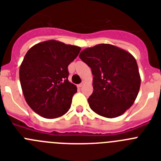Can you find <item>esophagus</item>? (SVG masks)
I'll return each mask as SVG.
<instances>
[{"instance_id": "1", "label": "esophagus", "mask_w": 161, "mask_h": 161, "mask_svg": "<svg viewBox=\"0 0 161 161\" xmlns=\"http://www.w3.org/2000/svg\"><path fill=\"white\" fill-rule=\"evenodd\" d=\"M85 85V82H84V81H82L81 82V83H80V85H78V86H79V87L80 88H81L82 87V86H83V85Z\"/></svg>"}]
</instances>
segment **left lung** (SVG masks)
I'll return each mask as SVG.
<instances>
[{
	"instance_id": "8db88e82",
	"label": "left lung",
	"mask_w": 161,
	"mask_h": 161,
	"mask_svg": "<svg viewBox=\"0 0 161 161\" xmlns=\"http://www.w3.org/2000/svg\"><path fill=\"white\" fill-rule=\"evenodd\" d=\"M79 57L92 70L91 109L105 118L120 116L133 105L140 88V75L133 55L111 44L83 50Z\"/></svg>"
}]
</instances>
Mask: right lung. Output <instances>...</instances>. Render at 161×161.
<instances>
[{"label": "right lung", "mask_w": 161, "mask_h": 161, "mask_svg": "<svg viewBox=\"0 0 161 161\" xmlns=\"http://www.w3.org/2000/svg\"><path fill=\"white\" fill-rule=\"evenodd\" d=\"M80 47L56 40L33 46L19 69L20 83L26 103L46 119L65 114L77 88L68 80V66L77 57Z\"/></svg>", "instance_id": "right-lung-1"}]
</instances>
